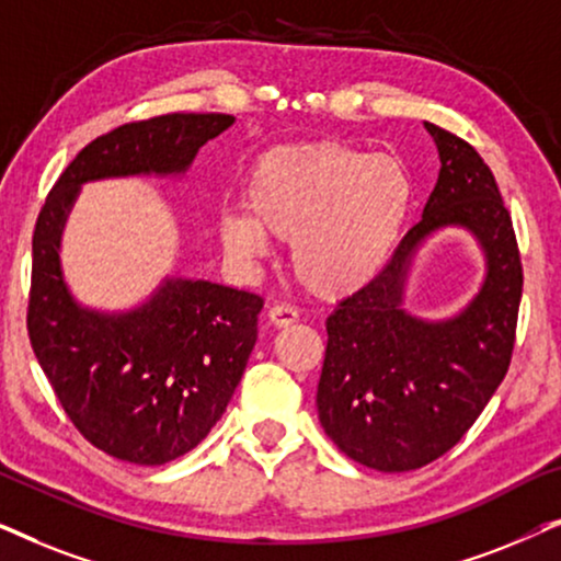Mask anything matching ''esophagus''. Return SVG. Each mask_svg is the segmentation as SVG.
<instances>
[{
	"instance_id": "obj_1",
	"label": "esophagus",
	"mask_w": 561,
	"mask_h": 561,
	"mask_svg": "<svg viewBox=\"0 0 561 561\" xmlns=\"http://www.w3.org/2000/svg\"><path fill=\"white\" fill-rule=\"evenodd\" d=\"M267 321H271L273 327H290L296 324L298 321V311L294 309V306H286V304H275L271 306V311H267Z\"/></svg>"
}]
</instances>
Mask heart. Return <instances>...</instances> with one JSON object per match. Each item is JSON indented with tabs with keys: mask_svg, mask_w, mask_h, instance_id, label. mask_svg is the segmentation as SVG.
Wrapping results in <instances>:
<instances>
[{
	"mask_svg": "<svg viewBox=\"0 0 561 561\" xmlns=\"http://www.w3.org/2000/svg\"><path fill=\"white\" fill-rule=\"evenodd\" d=\"M413 183L393 156L344 142L280 145L244 183V214L219 217L229 257L265 255V237L288 242L298 283L321 298L365 288L388 263L409 219Z\"/></svg>",
	"mask_w": 561,
	"mask_h": 561,
	"instance_id": "b5f03b06",
	"label": "heart"
}]
</instances>
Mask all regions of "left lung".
Listing matches in <instances>:
<instances>
[{
    "label": "left lung",
    "instance_id": "obj_1",
    "mask_svg": "<svg viewBox=\"0 0 561 561\" xmlns=\"http://www.w3.org/2000/svg\"><path fill=\"white\" fill-rule=\"evenodd\" d=\"M439 150V179L424 217L390 263L327 319L317 409L329 439L380 472L419 470L462 439L508 373L524 271L495 175L462 137L424 122ZM462 226L486 255L479 296L442 322L402 309L421 243Z\"/></svg>",
    "mask_w": 561,
    "mask_h": 561
}]
</instances>
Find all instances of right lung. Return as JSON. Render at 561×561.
<instances>
[{"label":"right lung","mask_w":561,"mask_h":561,"mask_svg":"<svg viewBox=\"0 0 561 561\" xmlns=\"http://www.w3.org/2000/svg\"><path fill=\"white\" fill-rule=\"evenodd\" d=\"M232 125V114H163L112 129L68 163L37 217L30 344L83 439L125 462L165 465L211 432L255 347L263 298L165 278L137 309H87L64 280L60 234L83 183L183 175Z\"/></svg>","instance_id":"1"}]
</instances>
